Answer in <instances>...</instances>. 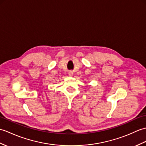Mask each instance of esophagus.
I'll return each instance as SVG.
<instances>
[{
  "mask_svg": "<svg viewBox=\"0 0 146 146\" xmlns=\"http://www.w3.org/2000/svg\"><path fill=\"white\" fill-rule=\"evenodd\" d=\"M69 74L70 76H72L73 75V73L72 72H70V73H69Z\"/></svg>",
  "mask_w": 146,
  "mask_h": 146,
  "instance_id": "obj_1",
  "label": "esophagus"
}]
</instances>
